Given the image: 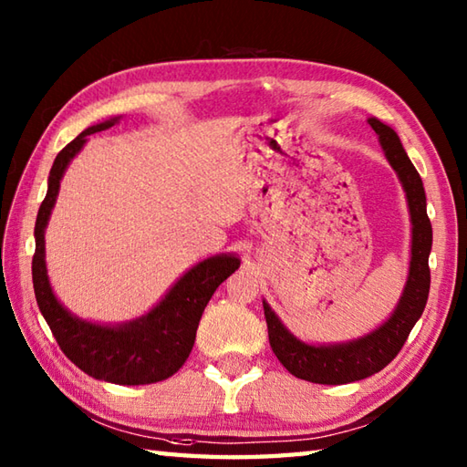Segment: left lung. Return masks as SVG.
Masks as SVG:
<instances>
[{
  "label": "left lung",
  "mask_w": 467,
  "mask_h": 467,
  "mask_svg": "<svg viewBox=\"0 0 467 467\" xmlns=\"http://www.w3.org/2000/svg\"><path fill=\"white\" fill-rule=\"evenodd\" d=\"M367 122L379 136L387 161L398 172L405 194H408L413 223L410 276L398 309L393 311L389 321L367 337L343 345L315 347L301 343L285 329L279 317L271 311V306L263 303L266 327H269V343L276 359L283 363L286 371L311 383L341 385L365 379V377L381 371L385 365H389L395 359L403 343L408 341L430 295L431 275L428 261L431 251V223L428 211H425L423 182L408 154H405L398 134L387 124L375 120V118H369Z\"/></svg>",
  "instance_id": "left-lung-1"
}]
</instances>
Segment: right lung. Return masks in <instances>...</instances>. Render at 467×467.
Masks as SVG:
<instances>
[{"label": "right lung", "instance_id": "obj_1", "mask_svg": "<svg viewBox=\"0 0 467 467\" xmlns=\"http://www.w3.org/2000/svg\"><path fill=\"white\" fill-rule=\"evenodd\" d=\"M118 118L90 126L59 150L47 178V194L36 218L32 261L34 293L39 311L69 361L96 379L118 385H146L174 375L192 351L206 303L226 276L239 269L236 256H213L198 263L142 319L120 327H100L69 315L52 293L44 261V231L52 214L66 166L88 136L112 128Z\"/></svg>", "mask_w": 467, "mask_h": 467}]
</instances>
